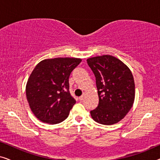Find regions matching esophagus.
Listing matches in <instances>:
<instances>
[{
    "label": "esophagus",
    "mask_w": 160,
    "mask_h": 160,
    "mask_svg": "<svg viewBox=\"0 0 160 160\" xmlns=\"http://www.w3.org/2000/svg\"><path fill=\"white\" fill-rule=\"evenodd\" d=\"M84 95H82L81 97L78 98V100H79L80 101H82V100H84Z\"/></svg>",
    "instance_id": "34e87169"
}]
</instances>
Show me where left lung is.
Instances as JSON below:
<instances>
[{
  "label": "left lung",
  "instance_id": "left-lung-1",
  "mask_svg": "<svg viewBox=\"0 0 160 160\" xmlns=\"http://www.w3.org/2000/svg\"><path fill=\"white\" fill-rule=\"evenodd\" d=\"M95 76L99 103L90 111L96 122L105 125L117 123L132 108L135 82L132 72L121 60L111 55L87 59Z\"/></svg>",
  "mask_w": 160,
  "mask_h": 160
}]
</instances>
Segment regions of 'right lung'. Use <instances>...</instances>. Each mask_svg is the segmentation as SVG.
I'll return each mask as SVG.
<instances>
[{
	"mask_svg": "<svg viewBox=\"0 0 160 160\" xmlns=\"http://www.w3.org/2000/svg\"><path fill=\"white\" fill-rule=\"evenodd\" d=\"M81 59L58 58L41 61L26 85L30 108L40 121L58 124L68 117L76 100L69 92V76Z\"/></svg>",
	"mask_w": 160,
	"mask_h": 160,
	"instance_id": "1",
	"label": "right lung"
}]
</instances>
